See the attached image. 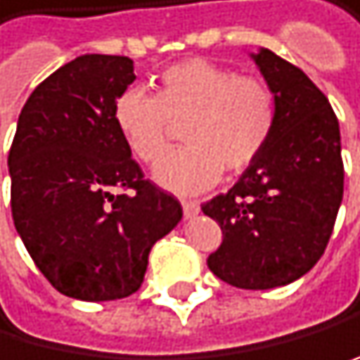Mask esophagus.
<instances>
[{
  "mask_svg": "<svg viewBox=\"0 0 360 360\" xmlns=\"http://www.w3.org/2000/svg\"><path fill=\"white\" fill-rule=\"evenodd\" d=\"M182 211H184V216L191 218V216L198 214V211H200V205H198L195 200H182Z\"/></svg>",
  "mask_w": 360,
  "mask_h": 360,
  "instance_id": "34e87169",
  "label": "esophagus"
}]
</instances>
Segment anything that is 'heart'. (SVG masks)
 Listing matches in <instances>:
<instances>
[{
    "label": "heart",
    "mask_w": 360,
    "mask_h": 360,
    "mask_svg": "<svg viewBox=\"0 0 360 360\" xmlns=\"http://www.w3.org/2000/svg\"><path fill=\"white\" fill-rule=\"evenodd\" d=\"M115 124L140 162L158 165L182 124L184 149L155 178L178 193L205 191L227 173H243L267 149L278 124V98L265 79L193 57L165 68L158 93L131 86L115 100Z\"/></svg>",
    "instance_id": "1"
}]
</instances>
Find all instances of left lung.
I'll list each match as a JSON object with an SVG mask.
<instances>
[{"mask_svg":"<svg viewBox=\"0 0 360 360\" xmlns=\"http://www.w3.org/2000/svg\"><path fill=\"white\" fill-rule=\"evenodd\" d=\"M254 60L278 98V124L240 180L202 205L222 231L207 267L240 290H271L294 283L323 256L345 171L338 120L325 93L267 49Z\"/></svg>","mask_w":360,"mask_h":360,"instance_id":"1","label":"left lung"}]
</instances>
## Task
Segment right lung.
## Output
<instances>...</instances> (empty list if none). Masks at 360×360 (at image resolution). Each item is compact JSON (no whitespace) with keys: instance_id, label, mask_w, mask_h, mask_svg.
Instances as JSON below:
<instances>
[{"instance_id":"add662e5","label":"right lung","mask_w":360,"mask_h":360,"mask_svg":"<svg viewBox=\"0 0 360 360\" xmlns=\"http://www.w3.org/2000/svg\"><path fill=\"white\" fill-rule=\"evenodd\" d=\"M136 79L124 55H82L30 93L8 151L11 209L57 292L117 300L144 281L151 247L182 218L178 198L144 178L115 124Z\"/></svg>"}]
</instances>
